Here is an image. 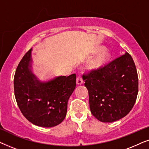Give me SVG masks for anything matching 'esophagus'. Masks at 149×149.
I'll list each match as a JSON object with an SVG mask.
<instances>
[{
  "instance_id": "1",
  "label": "esophagus",
  "mask_w": 149,
  "mask_h": 149,
  "mask_svg": "<svg viewBox=\"0 0 149 149\" xmlns=\"http://www.w3.org/2000/svg\"><path fill=\"white\" fill-rule=\"evenodd\" d=\"M77 85H81V84H83V79L81 78V77H78L77 78Z\"/></svg>"
}]
</instances>
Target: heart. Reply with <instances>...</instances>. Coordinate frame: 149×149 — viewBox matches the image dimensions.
<instances>
[{
  "label": "heart",
  "mask_w": 149,
  "mask_h": 149,
  "mask_svg": "<svg viewBox=\"0 0 149 149\" xmlns=\"http://www.w3.org/2000/svg\"><path fill=\"white\" fill-rule=\"evenodd\" d=\"M94 56L89 58L85 64V68L89 71H97L105 66L111 58V54L101 47H95L91 51Z\"/></svg>",
  "instance_id": "heart-1"
}]
</instances>
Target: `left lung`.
Masks as SVG:
<instances>
[{
	"mask_svg": "<svg viewBox=\"0 0 149 149\" xmlns=\"http://www.w3.org/2000/svg\"><path fill=\"white\" fill-rule=\"evenodd\" d=\"M92 115L111 123L125 117L136 102L138 78L132 56L125 52L97 71L85 76Z\"/></svg>",
	"mask_w": 149,
	"mask_h": 149,
	"instance_id": "1",
	"label": "left lung"
}]
</instances>
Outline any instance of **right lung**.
Masks as SVG:
<instances>
[{
  "instance_id": "1",
  "label": "right lung",
  "mask_w": 149,
  "mask_h": 149,
  "mask_svg": "<svg viewBox=\"0 0 149 149\" xmlns=\"http://www.w3.org/2000/svg\"><path fill=\"white\" fill-rule=\"evenodd\" d=\"M75 87V74L40 81L32 71V49L20 61L14 77V93L20 111L40 127H52L62 123Z\"/></svg>"
}]
</instances>
